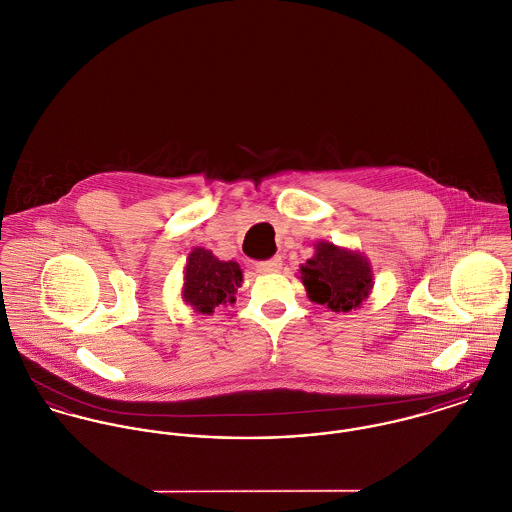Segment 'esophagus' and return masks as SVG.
<instances>
[{
  "label": "esophagus",
  "mask_w": 512,
  "mask_h": 512,
  "mask_svg": "<svg viewBox=\"0 0 512 512\" xmlns=\"http://www.w3.org/2000/svg\"><path fill=\"white\" fill-rule=\"evenodd\" d=\"M281 267H283V259L281 257H273V259L257 261L255 263V269L259 273H277V271H281Z\"/></svg>",
  "instance_id": "34e87169"
}]
</instances>
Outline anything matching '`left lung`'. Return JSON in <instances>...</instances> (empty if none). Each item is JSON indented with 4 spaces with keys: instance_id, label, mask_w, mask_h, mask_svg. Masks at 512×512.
Returning a JSON list of instances; mask_svg holds the SVG:
<instances>
[{
    "instance_id": "obj_1",
    "label": "left lung",
    "mask_w": 512,
    "mask_h": 512,
    "mask_svg": "<svg viewBox=\"0 0 512 512\" xmlns=\"http://www.w3.org/2000/svg\"><path fill=\"white\" fill-rule=\"evenodd\" d=\"M302 283L310 298L318 304H328L334 312H349L367 298L373 275L369 263L334 243H318L316 255L300 267Z\"/></svg>"
}]
</instances>
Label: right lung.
<instances>
[{
  "label": "right lung",
  "mask_w": 512,
  "mask_h": 512,
  "mask_svg": "<svg viewBox=\"0 0 512 512\" xmlns=\"http://www.w3.org/2000/svg\"><path fill=\"white\" fill-rule=\"evenodd\" d=\"M241 269L235 261H220L206 249H194L186 263L184 298L202 314L216 306L233 302L235 286L241 284Z\"/></svg>",
  "instance_id": "right-lung-1"
}]
</instances>
